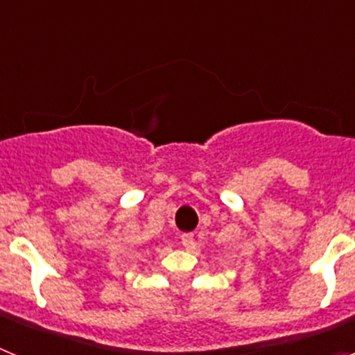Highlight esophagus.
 <instances>
[{
  "label": "esophagus",
  "mask_w": 355,
  "mask_h": 355,
  "mask_svg": "<svg viewBox=\"0 0 355 355\" xmlns=\"http://www.w3.org/2000/svg\"><path fill=\"white\" fill-rule=\"evenodd\" d=\"M181 243H183L184 249H192V247L196 245V241H193V234L192 233H184L183 236H181Z\"/></svg>",
  "instance_id": "1"
}]
</instances>
